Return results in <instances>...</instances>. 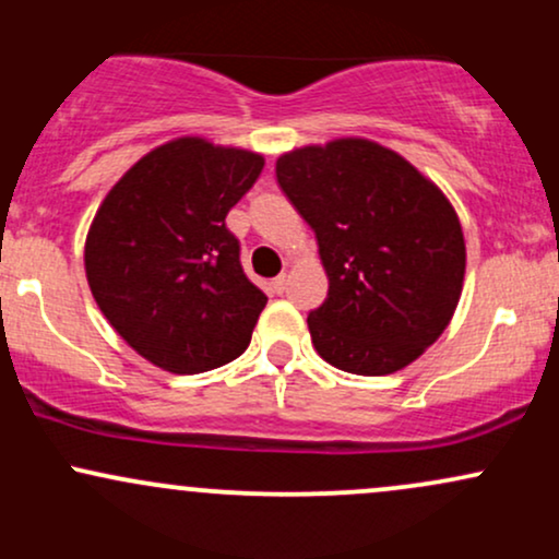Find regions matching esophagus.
<instances>
[{"label": "esophagus", "mask_w": 559, "mask_h": 559, "mask_svg": "<svg viewBox=\"0 0 559 559\" xmlns=\"http://www.w3.org/2000/svg\"><path fill=\"white\" fill-rule=\"evenodd\" d=\"M286 284H288V275L281 273L278 278H273V292L275 294H284L286 292Z\"/></svg>", "instance_id": "1"}]
</instances>
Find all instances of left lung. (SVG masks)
I'll return each instance as SVG.
<instances>
[{"label":"left lung","mask_w":559,"mask_h":559,"mask_svg":"<svg viewBox=\"0 0 559 559\" xmlns=\"http://www.w3.org/2000/svg\"><path fill=\"white\" fill-rule=\"evenodd\" d=\"M275 176L316 230L329 297L310 312L333 368L389 376L431 346L457 310L465 236L444 191L370 139L284 152Z\"/></svg>","instance_id":"1"}]
</instances>
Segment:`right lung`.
Returning a JSON list of instances; mask_svg holds the SVG:
<instances>
[{
    "instance_id": "1",
    "label": "right lung",
    "mask_w": 559,
    "mask_h": 559,
    "mask_svg": "<svg viewBox=\"0 0 559 559\" xmlns=\"http://www.w3.org/2000/svg\"><path fill=\"white\" fill-rule=\"evenodd\" d=\"M265 165L258 152L181 136L107 191L83 265L102 316L168 373L221 368L249 346L267 297L243 275L226 215Z\"/></svg>"
}]
</instances>
